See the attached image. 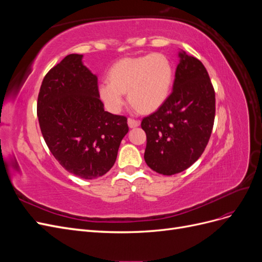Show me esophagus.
I'll list each match as a JSON object with an SVG mask.
<instances>
[{"mask_svg": "<svg viewBox=\"0 0 262 262\" xmlns=\"http://www.w3.org/2000/svg\"><path fill=\"white\" fill-rule=\"evenodd\" d=\"M128 124L130 128H136V126L140 125V121L137 120V119H133V118H129L128 119Z\"/></svg>", "mask_w": 262, "mask_h": 262, "instance_id": "34e87169", "label": "esophagus"}]
</instances>
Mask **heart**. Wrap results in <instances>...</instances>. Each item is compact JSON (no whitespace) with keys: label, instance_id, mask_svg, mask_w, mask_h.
Listing matches in <instances>:
<instances>
[{"label":"heart","instance_id":"b5f03b06","mask_svg":"<svg viewBox=\"0 0 262 262\" xmlns=\"http://www.w3.org/2000/svg\"><path fill=\"white\" fill-rule=\"evenodd\" d=\"M173 80L170 61L162 53L123 58L109 69L108 80L98 86V95L106 108L119 113L128 92L131 104L140 112L152 113L168 97Z\"/></svg>","mask_w":262,"mask_h":262}]
</instances>
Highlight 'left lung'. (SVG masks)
<instances>
[{"instance_id":"obj_1","label":"left lung","mask_w":262,"mask_h":262,"mask_svg":"<svg viewBox=\"0 0 262 262\" xmlns=\"http://www.w3.org/2000/svg\"><path fill=\"white\" fill-rule=\"evenodd\" d=\"M172 92L155 113L142 119L144 160L150 169L170 176L189 168L207 147L215 118V92L207 69L179 53Z\"/></svg>"}]
</instances>
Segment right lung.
<instances>
[{"label": "right lung", "instance_id": "obj_1", "mask_svg": "<svg viewBox=\"0 0 262 262\" xmlns=\"http://www.w3.org/2000/svg\"><path fill=\"white\" fill-rule=\"evenodd\" d=\"M69 54L43 77L37 116L42 137L63 168L83 179H95L113 167L128 118L104 110L97 76Z\"/></svg>", "mask_w": 262, "mask_h": 262}]
</instances>
